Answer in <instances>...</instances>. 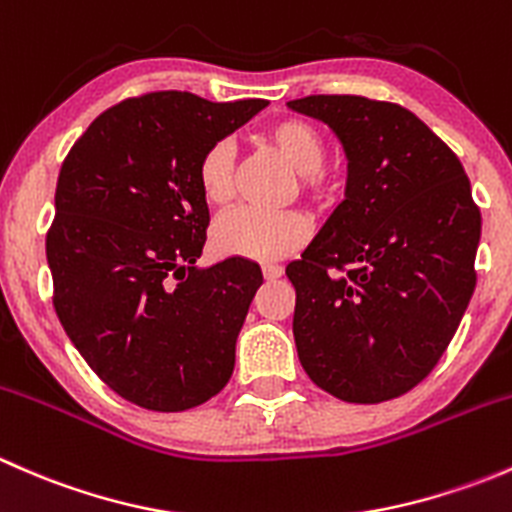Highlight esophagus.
<instances>
[{
	"label": "esophagus",
	"mask_w": 512,
	"mask_h": 512,
	"mask_svg": "<svg viewBox=\"0 0 512 512\" xmlns=\"http://www.w3.org/2000/svg\"><path fill=\"white\" fill-rule=\"evenodd\" d=\"M282 267L280 265H262V275H265V280H280L282 277Z\"/></svg>",
	"instance_id": "34e87169"
}]
</instances>
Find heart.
Listing matches in <instances>:
<instances>
[{
    "instance_id": "obj_1",
    "label": "heart",
    "mask_w": 512,
    "mask_h": 512,
    "mask_svg": "<svg viewBox=\"0 0 512 512\" xmlns=\"http://www.w3.org/2000/svg\"><path fill=\"white\" fill-rule=\"evenodd\" d=\"M267 143L299 173V188L317 198L324 193L327 143L322 133L299 118H282L265 133ZM198 188L210 208H223L235 188V148L230 141H215L205 148L198 163ZM309 225L297 213H257L232 210L213 227V247L218 255L242 260H277L302 247Z\"/></svg>"
}]
</instances>
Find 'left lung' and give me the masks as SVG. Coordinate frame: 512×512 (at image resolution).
Listing matches in <instances>:
<instances>
[{
  "instance_id": "left-lung-1",
  "label": "left lung",
  "mask_w": 512,
  "mask_h": 512,
  "mask_svg": "<svg viewBox=\"0 0 512 512\" xmlns=\"http://www.w3.org/2000/svg\"><path fill=\"white\" fill-rule=\"evenodd\" d=\"M289 108L327 123L349 158L347 200L285 270L299 361L349 404L396 399L431 374L471 302L480 240L471 180L399 103L317 94Z\"/></svg>"
}]
</instances>
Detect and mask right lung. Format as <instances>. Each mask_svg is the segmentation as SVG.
I'll list each match as a JSON object with an SVG mask.
<instances>
[{
    "instance_id": "add662e5",
    "label": "right lung",
    "mask_w": 512,
    "mask_h": 512,
    "mask_svg": "<svg viewBox=\"0 0 512 512\" xmlns=\"http://www.w3.org/2000/svg\"><path fill=\"white\" fill-rule=\"evenodd\" d=\"M265 106L188 91L123 98L61 165L46 232L51 302L98 379L141 409H195L235 369L262 272L242 257L195 267L210 225L198 163Z\"/></svg>"
}]
</instances>
